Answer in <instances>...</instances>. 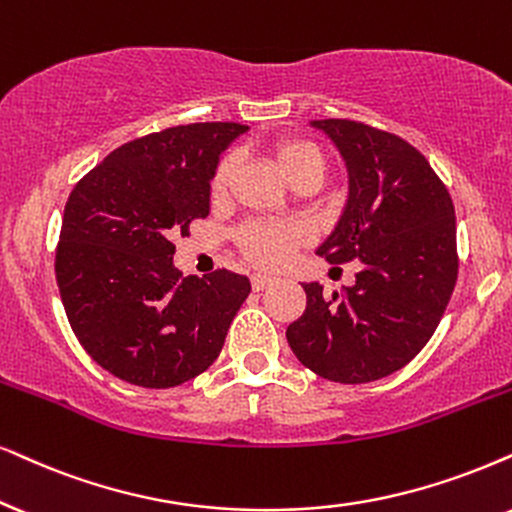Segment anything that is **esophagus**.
Listing matches in <instances>:
<instances>
[{"label": "esophagus", "instance_id": "obj_1", "mask_svg": "<svg viewBox=\"0 0 512 512\" xmlns=\"http://www.w3.org/2000/svg\"><path fill=\"white\" fill-rule=\"evenodd\" d=\"M274 281H276L274 276H267V274H252V290H257V293H260V290L269 288L271 283H274Z\"/></svg>", "mask_w": 512, "mask_h": 512}]
</instances>
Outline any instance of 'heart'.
Segmentation results:
<instances>
[{"instance_id":"heart-1","label":"heart","mask_w":512,"mask_h":512,"mask_svg":"<svg viewBox=\"0 0 512 512\" xmlns=\"http://www.w3.org/2000/svg\"><path fill=\"white\" fill-rule=\"evenodd\" d=\"M271 158L283 177L293 184L307 179L323 177L326 163L323 155L312 141L304 139H283L271 146ZM236 170V155H224L219 160L210 179V196L224 198L229 191L231 177ZM307 241V229L302 224H281V222H264V219H252L238 229V245L245 252V257L260 267H281L290 260L295 248Z\"/></svg>"}]
</instances>
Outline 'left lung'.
I'll return each mask as SVG.
<instances>
[{
	"instance_id": "1",
	"label": "left lung",
	"mask_w": 512,
	"mask_h": 512,
	"mask_svg": "<svg viewBox=\"0 0 512 512\" xmlns=\"http://www.w3.org/2000/svg\"><path fill=\"white\" fill-rule=\"evenodd\" d=\"M309 125L333 141L349 179L345 210L316 252L361 269L342 295L302 283L307 309L286 338L321 378L373 383L428 345L454 293V203L425 155L397 134L354 120Z\"/></svg>"
}]
</instances>
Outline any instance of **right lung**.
<instances>
[{"instance_id": "right-lung-1", "label": "right lung", "mask_w": 512, "mask_h": 512, "mask_svg": "<svg viewBox=\"0 0 512 512\" xmlns=\"http://www.w3.org/2000/svg\"><path fill=\"white\" fill-rule=\"evenodd\" d=\"M248 132L196 122L115 148L77 181L63 210L56 283L84 352L125 383L165 390L222 352L250 295L248 276H181L172 234L210 215L219 155Z\"/></svg>"}]
</instances>
